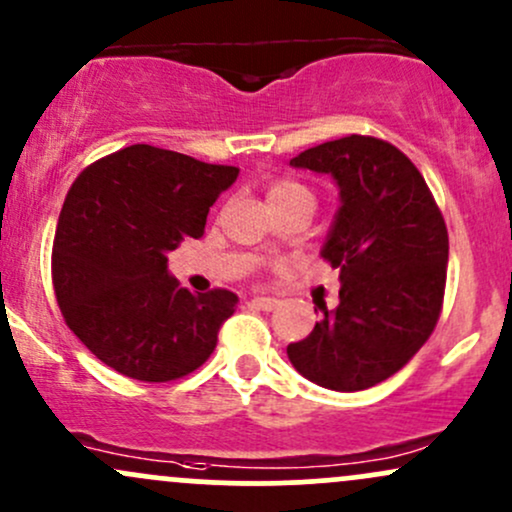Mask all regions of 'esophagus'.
<instances>
[{"instance_id": "1", "label": "esophagus", "mask_w": 512, "mask_h": 512, "mask_svg": "<svg viewBox=\"0 0 512 512\" xmlns=\"http://www.w3.org/2000/svg\"><path fill=\"white\" fill-rule=\"evenodd\" d=\"M250 303L255 308H262V311H274L279 306V299H272V296H252Z\"/></svg>"}]
</instances>
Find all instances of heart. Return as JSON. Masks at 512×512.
<instances>
[{
  "label": "heart",
  "instance_id": "1",
  "mask_svg": "<svg viewBox=\"0 0 512 512\" xmlns=\"http://www.w3.org/2000/svg\"><path fill=\"white\" fill-rule=\"evenodd\" d=\"M267 196H269V204L272 206H286V204H294V201H301V199L313 201L311 189L291 177L272 179L267 187Z\"/></svg>",
  "mask_w": 512,
  "mask_h": 512
}]
</instances>
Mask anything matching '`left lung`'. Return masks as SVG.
Returning a JSON list of instances; mask_svg holds the SVG:
<instances>
[{"label": "left lung", "mask_w": 512, "mask_h": 512, "mask_svg": "<svg viewBox=\"0 0 512 512\" xmlns=\"http://www.w3.org/2000/svg\"><path fill=\"white\" fill-rule=\"evenodd\" d=\"M294 167L333 174L340 187L323 260L340 269V306L286 347L296 372L333 391L389 379L428 342L442 313L449 238L423 174L374 136L328 140Z\"/></svg>", "instance_id": "1"}]
</instances>
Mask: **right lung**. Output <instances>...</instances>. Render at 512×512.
<instances>
[{
  "mask_svg": "<svg viewBox=\"0 0 512 512\" xmlns=\"http://www.w3.org/2000/svg\"><path fill=\"white\" fill-rule=\"evenodd\" d=\"M238 172L138 143L75 179L55 230L53 289L67 328L106 367L162 384L216 350L238 296L179 286L167 252L204 235L209 209Z\"/></svg>",
  "mask_w": 512,
  "mask_h": 512,
  "instance_id": "add662e5",
  "label": "right lung"
}]
</instances>
